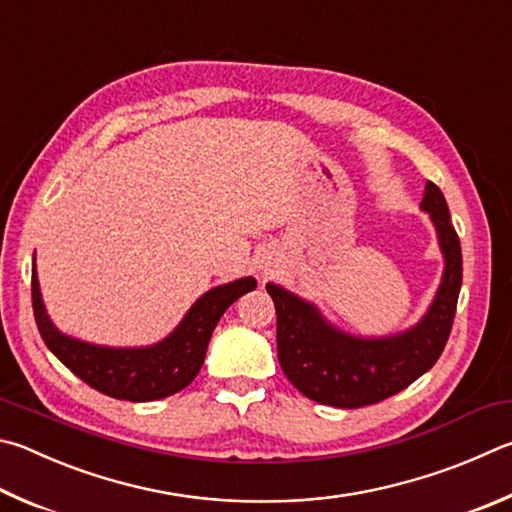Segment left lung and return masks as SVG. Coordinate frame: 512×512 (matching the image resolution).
<instances>
[{
    "instance_id": "left-lung-1",
    "label": "left lung",
    "mask_w": 512,
    "mask_h": 512,
    "mask_svg": "<svg viewBox=\"0 0 512 512\" xmlns=\"http://www.w3.org/2000/svg\"><path fill=\"white\" fill-rule=\"evenodd\" d=\"M421 210L439 237L443 277L430 309L412 329L383 338H362L327 322L318 306L273 282L266 284L277 313V358L286 378L315 403L356 410L403 392L443 353L461 291V244L448 203L432 181Z\"/></svg>"
}]
</instances>
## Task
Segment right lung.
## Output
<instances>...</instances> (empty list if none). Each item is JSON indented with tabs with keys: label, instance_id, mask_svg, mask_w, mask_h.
<instances>
[{
	"label": "right lung",
	"instance_id": "right-lung-1",
	"mask_svg": "<svg viewBox=\"0 0 512 512\" xmlns=\"http://www.w3.org/2000/svg\"><path fill=\"white\" fill-rule=\"evenodd\" d=\"M255 277H241L203 293L179 327L152 347H102L62 333L46 315L33 259V313L44 345L89 387L118 401H159L188 387L206 358L208 342L228 306L248 291Z\"/></svg>",
	"mask_w": 512,
	"mask_h": 512
}]
</instances>
